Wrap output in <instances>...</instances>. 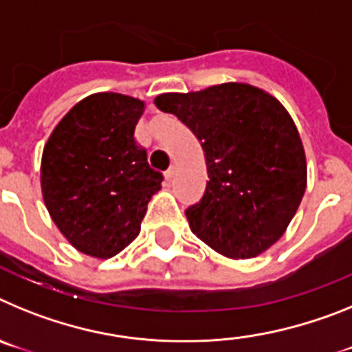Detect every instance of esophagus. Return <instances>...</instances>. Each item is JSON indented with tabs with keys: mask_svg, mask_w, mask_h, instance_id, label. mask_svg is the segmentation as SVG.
I'll use <instances>...</instances> for the list:
<instances>
[{
	"mask_svg": "<svg viewBox=\"0 0 352 352\" xmlns=\"http://www.w3.org/2000/svg\"><path fill=\"white\" fill-rule=\"evenodd\" d=\"M174 174H176V167H174V166H170L169 169L166 170V179H167V182H170V179L174 178Z\"/></svg>",
	"mask_w": 352,
	"mask_h": 352,
	"instance_id": "34e87169",
	"label": "esophagus"
}]
</instances>
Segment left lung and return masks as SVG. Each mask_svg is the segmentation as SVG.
Listing matches in <instances>:
<instances>
[{
	"label": "left lung",
	"mask_w": 352,
	"mask_h": 352,
	"mask_svg": "<svg viewBox=\"0 0 352 352\" xmlns=\"http://www.w3.org/2000/svg\"><path fill=\"white\" fill-rule=\"evenodd\" d=\"M204 149L206 190L186 208L190 229L222 256L250 259L287 229L307 186L296 125L275 96L243 82L155 98Z\"/></svg>",
	"instance_id": "left-lung-1"
}]
</instances>
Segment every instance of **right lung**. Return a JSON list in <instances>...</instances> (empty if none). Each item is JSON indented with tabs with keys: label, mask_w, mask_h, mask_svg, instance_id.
Wrapping results in <instances>:
<instances>
[{
	"label": "right lung",
	"mask_w": 352,
	"mask_h": 352,
	"mask_svg": "<svg viewBox=\"0 0 352 352\" xmlns=\"http://www.w3.org/2000/svg\"><path fill=\"white\" fill-rule=\"evenodd\" d=\"M144 102L95 93L67 113L43 148L40 183L61 234L86 256L109 259L141 231L162 173L133 138Z\"/></svg>",
	"instance_id": "right-lung-1"
}]
</instances>
